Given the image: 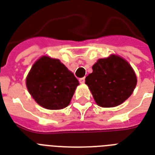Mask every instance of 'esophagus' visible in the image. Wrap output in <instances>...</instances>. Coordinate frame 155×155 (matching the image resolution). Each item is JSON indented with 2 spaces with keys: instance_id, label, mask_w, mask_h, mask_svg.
<instances>
[{
  "instance_id": "34e87169",
  "label": "esophagus",
  "mask_w": 155,
  "mask_h": 155,
  "mask_svg": "<svg viewBox=\"0 0 155 155\" xmlns=\"http://www.w3.org/2000/svg\"><path fill=\"white\" fill-rule=\"evenodd\" d=\"M79 82H80V83H84L85 78H79Z\"/></svg>"
}]
</instances>
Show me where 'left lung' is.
<instances>
[{
  "instance_id": "left-lung-1",
  "label": "left lung",
  "mask_w": 155,
  "mask_h": 155,
  "mask_svg": "<svg viewBox=\"0 0 155 155\" xmlns=\"http://www.w3.org/2000/svg\"><path fill=\"white\" fill-rule=\"evenodd\" d=\"M86 78L96 104L101 107L119 105L133 92L137 77L131 65L117 55L100 59Z\"/></svg>"
}]
</instances>
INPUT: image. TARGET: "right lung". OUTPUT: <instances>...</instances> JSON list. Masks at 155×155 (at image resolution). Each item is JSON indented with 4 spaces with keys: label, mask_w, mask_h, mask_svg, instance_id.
I'll use <instances>...</instances> for the list:
<instances>
[{
    "label": "right lung",
    "mask_w": 155,
    "mask_h": 155,
    "mask_svg": "<svg viewBox=\"0 0 155 155\" xmlns=\"http://www.w3.org/2000/svg\"><path fill=\"white\" fill-rule=\"evenodd\" d=\"M26 85L32 98L41 106L60 109L69 104L79 82L60 60L43 56L31 68Z\"/></svg>",
    "instance_id": "add662e5"
}]
</instances>
